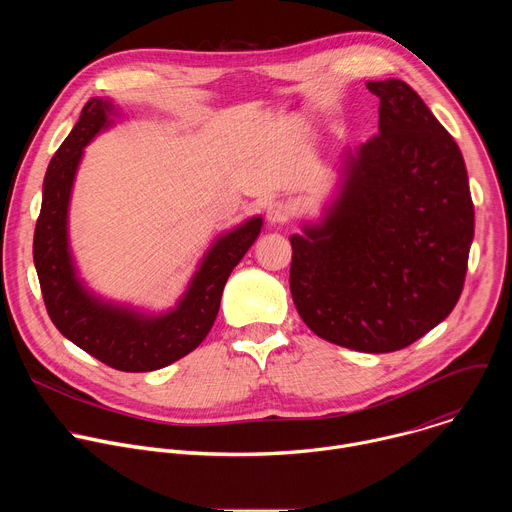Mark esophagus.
<instances>
[{
    "instance_id": "esophagus-1",
    "label": "esophagus",
    "mask_w": 512,
    "mask_h": 512,
    "mask_svg": "<svg viewBox=\"0 0 512 512\" xmlns=\"http://www.w3.org/2000/svg\"><path fill=\"white\" fill-rule=\"evenodd\" d=\"M291 204H287L285 200H275L267 206V221L271 225H285L291 218Z\"/></svg>"
}]
</instances>
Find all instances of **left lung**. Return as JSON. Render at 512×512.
<instances>
[{
  "label": "left lung",
  "instance_id": "1",
  "mask_svg": "<svg viewBox=\"0 0 512 512\" xmlns=\"http://www.w3.org/2000/svg\"><path fill=\"white\" fill-rule=\"evenodd\" d=\"M379 133L346 154L320 225L291 235L289 289L320 338L401 350L450 316L474 239V204L454 137L403 81H371Z\"/></svg>",
  "mask_w": 512,
  "mask_h": 512
}]
</instances>
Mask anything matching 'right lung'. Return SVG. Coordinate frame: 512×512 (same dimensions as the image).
<instances>
[{
	"label": "right lung",
	"mask_w": 512,
	"mask_h": 512,
	"mask_svg": "<svg viewBox=\"0 0 512 512\" xmlns=\"http://www.w3.org/2000/svg\"><path fill=\"white\" fill-rule=\"evenodd\" d=\"M113 105L91 99L56 150L44 176L42 208L34 231V265L52 324L62 336L125 373L158 371L192 352L210 332L225 283L261 233V216L218 239L200 263L180 304L162 316H143L91 296L68 251L66 216L72 182L85 145L111 123Z\"/></svg>",
	"instance_id": "right-lung-1"
}]
</instances>
